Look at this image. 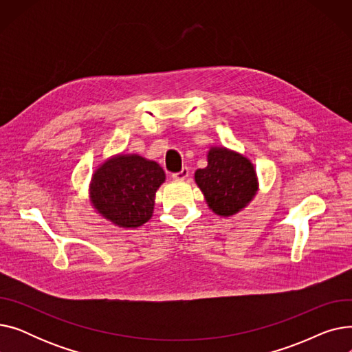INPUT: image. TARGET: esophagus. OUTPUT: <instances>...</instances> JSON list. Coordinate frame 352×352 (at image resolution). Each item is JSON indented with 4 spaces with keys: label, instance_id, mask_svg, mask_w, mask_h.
I'll list each match as a JSON object with an SVG mask.
<instances>
[{
    "label": "esophagus",
    "instance_id": "1",
    "mask_svg": "<svg viewBox=\"0 0 352 352\" xmlns=\"http://www.w3.org/2000/svg\"><path fill=\"white\" fill-rule=\"evenodd\" d=\"M188 175H190V170L187 168V166H184V168H182L179 173L173 174V178H174V179H179V181H182V179H186Z\"/></svg>",
    "mask_w": 352,
    "mask_h": 352
}]
</instances>
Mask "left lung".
Here are the masks:
<instances>
[{
	"mask_svg": "<svg viewBox=\"0 0 352 352\" xmlns=\"http://www.w3.org/2000/svg\"><path fill=\"white\" fill-rule=\"evenodd\" d=\"M208 165L195 171V182L210 210L219 217H231L245 208L258 191V179L251 161L224 146H212Z\"/></svg>",
	"mask_w": 352,
	"mask_h": 352,
	"instance_id": "left-lung-1",
	"label": "left lung"
}]
</instances>
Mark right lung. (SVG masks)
Returning a JSON list of instances; mask_svg holds the SVG:
<instances>
[{
	"label": "right lung",
	"mask_w": 352,
	"mask_h": 352,
	"mask_svg": "<svg viewBox=\"0 0 352 352\" xmlns=\"http://www.w3.org/2000/svg\"><path fill=\"white\" fill-rule=\"evenodd\" d=\"M165 173L155 161L118 154L92 174L89 199L105 219L122 228H137L153 217L155 192Z\"/></svg>",
	"instance_id": "right-lung-1"
}]
</instances>
